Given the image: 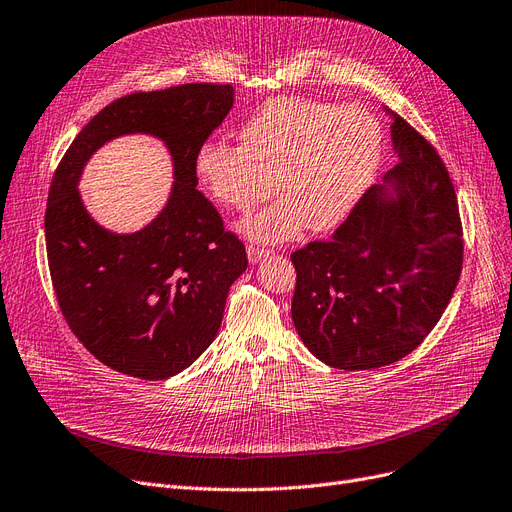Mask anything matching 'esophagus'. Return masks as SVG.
I'll use <instances>...</instances> for the list:
<instances>
[{"label":"esophagus","instance_id":"obj_1","mask_svg":"<svg viewBox=\"0 0 512 512\" xmlns=\"http://www.w3.org/2000/svg\"><path fill=\"white\" fill-rule=\"evenodd\" d=\"M246 255H249L251 263H259L261 259H266L270 255V251L268 249H259V246H249V249H246Z\"/></svg>","mask_w":512,"mask_h":512}]
</instances>
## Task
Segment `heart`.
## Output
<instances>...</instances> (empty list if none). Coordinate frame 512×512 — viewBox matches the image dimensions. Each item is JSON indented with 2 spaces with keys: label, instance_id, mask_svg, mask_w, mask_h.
<instances>
[{
  "label": "heart",
  "instance_id": "b5f03b06",
  "mask_svg": "<svg viewBox=\"0 0 512 512\" xmlns=\"http://www.w3.org/2000/svg\"><path fill=\"white\" fill-rule=\"evenodd\" d=\"M382 151V126L367 109L285 97L244 122L240 145L204 141L194 173L208 194L238 213L276 189L282 198L240 227L259 242H285L304 225L327 232L344 223L371 187Z\"/></svg>",
  "mask_w": 512,
  "mask_h": 512
}]
</instances>
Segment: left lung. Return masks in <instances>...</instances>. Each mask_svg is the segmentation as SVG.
Here are the masks:
<instances>
[{
	"mask_svg": "<svg viewBox=\"0 0 512 512\" xmlns=\"http://www.w3.org/2000/svg\"><path fill=\"white\" fill-rule=\"evenodd\" d=\"M384 111L399 164L329 240L291 255L295 329L318 361L344 371L392 365L418 348L462 272V221L447 168L418 130Z\"/></svg>",
	"mask_w": 512,
	"mask_h": 512,
	"instance_id": "left-lung-1",
	"label": "left lung"
}]
</instances>
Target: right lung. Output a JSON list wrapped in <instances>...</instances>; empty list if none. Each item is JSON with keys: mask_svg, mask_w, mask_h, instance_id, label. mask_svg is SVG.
Instances as JSON below:
<instances>
[{"mask_svg": "<svg viewBox=\"0 0 512 512\" xmlns=\"http://www.w3.org/2000/svg\"><path fill=\"white\" fill-rule=\"evenodd\" d=\"M232 105L230 84L126 94L80 130L56 168L44 219L52 287L73 335L113 371L154 382L192 365L213 344L227 293L249 266L194 173L196 149ZM132 131L165 141L176 183L154 222L113 235L87 215L77 183L94 150Z\"/></svg>", "mask_w": 512, "mask_h": 512, "instance_id": "right-lung-1", "label": "right lung"}]
</instances>
